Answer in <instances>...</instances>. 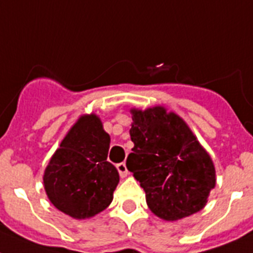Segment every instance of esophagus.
Masks as SVG:
<instances>
[{
	"instance_id": "34e87169",
	"label": "esophagus",
	"mask_w": 253,
	"mask_h": 253,
	"mask_svg": "<svg viewBox=\"0 0 253 253\" xmlns=\"http://www.w3.org/2000/svg\"><path fill=\"white\" fill-rule=\"evenodd\" d=\"M117 169H118L121 177H126V176L128 175V169H127V166L125 162L118 163V165H117Z\"/></svg>"
}]
</instances>
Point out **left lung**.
Segmentation results:
<instances>
[{
	"label": "left lung",
	"instance_id": "obj_1",
	"mask_svg": "<svg viewBox=\"0 0 253 253\" xmlns=\"http://www.w3.org/2000/svg\"><path fill=\"white\" fill-rule=\"evenodd\" d=\"M132 153L126 166L150 211L175 221L201 211L216 185L215 166L189 126L165 107L131 109Z\"/></svg>",
	"mask_w": 253,
	"mask_h": 253
}]
</instances>
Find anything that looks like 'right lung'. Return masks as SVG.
<instances>
[{"mask_svg": "<svg viewBox=\"0 0 253 253\" xmlns=\"http://www.w3.org/2000/svg\"><path fill=\"white\" fill-rule=\"evenodd\" d=\"M110 136L96 114H84L68 131L44 169L50 202L73 218H88L113 201L120 175L107 161Z\"/></svg>", "mask_w": 253, "mask_h": 253, "instance_id": "1", "label": "right lung"}]
</instances>
